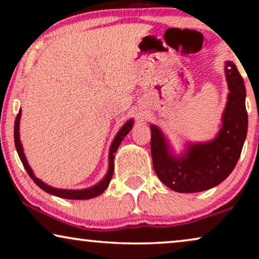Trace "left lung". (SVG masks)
I'll return each mask as SVG.
<instances>
[{
	"instance_id": "obj_1",
	"label": "left lung",
	"mask_w": 259,
	"mask_h": 259,
	"mask_svg": "<svg viewBox=\"0 0 259 259\" xmlns=\"http://www.w3.org/2000/svg\"><path fill=\"white\" fill-rule=\"evenodd\" d=\"M228 101L217 136L205 143H186L176 154L158 126L151 125V153L158 178L180 193L212 189L228 178L242 153L247 133L245 84L232 61L225 62Z\"/></svg>"
}]
</instances>
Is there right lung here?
Here are the masks:
<instances>
[{
    "label": "right lung",
    "mask_w": 259,
    "mask_h": 259,
    "mask_svg": "<svg viewBox=\"0 0 259 259\" xmlns=\"http://www.w3.org/2000/svg\"><path fill=\"white\" fill-rule=\"evenodd\" d=\"M21 114H22V111H19V114H17L16 119H15V126H14V140H15V147L17 153H19V157L22 161V164L26 168V171L31 179L34 180V183L40 187L41 190L46 191V192L49 194H53V196L60 197V198H65V199H75V200H84V199H91V198L98 197L104 192V191L107 189L109 185V182H111L112 177H113V171H114V153L118 150L119 145L121 141L123 140L127 134L130 133V131L132 130L133 127V119L127 120V121L123 123V126L119 130V132L116 133V136L113 139L111 147H109V153H108V169L106 176L102 178L100 182L95 185L87 187V189H81V190H67V189H56V187H53L48 184H46L42 182L41 179H38L36 176L34 175L33 169L28 164V160L26 158V154L23 152V146L21 144L20 140V119H21Z\"/></svg>",
    "instance_id": "add662e5"
}]
</instances>
